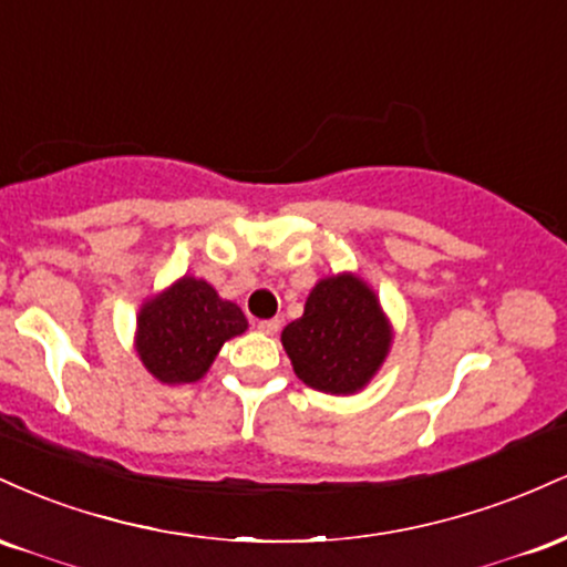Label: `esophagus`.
<instances>
[{"mask_svg": "<svg viewBox=\"0 0 567 567\" xmlns=\"http://www.w3.org/2000/svg\"><path fill=\"white\" fill-rule=\"evenodd\" d=\"M279 324H282V322H279L277 317H275V320H261V322H258V330H261V333H266V336H275L279 330Z\"/></svg>", "mask_w": 567, "mask_h": 567, "instance_id": "obj_1", "label": "esophagus"}]
</instances>
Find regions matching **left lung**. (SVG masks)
<instances>
[{"mask_svg": "<svg viewBox=\"0 0 567 567\" xmlns=\"http://www.w3.org/2000/svg\"><path fill=\"white\" fill-rule=\"evenodd\" d=\"M392 341L379 296L351 271L322 277L306 298L303 315L282 330L298 379L336 396L362 392L386 362Z\"/></svg>", "mask_w": 567, "mask_h": 567, "instance_id": "8db88e82", "label": "left lung"}]
</instances>
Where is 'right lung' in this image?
Listing matches in <instances>:
<instances>
[{
    "instance_id": "obj_1",
    "label": "right lung",
    "mask_w": 567,
    "mask_h": 567,
    "mask_svg": "<svg viewBox=\"0 0 567 567\" xmlns=\"http://www.w3.org/2000/svg\"><path fill=\"white\" fill-rule=\"evenodd\" d=\"M247 320L205 279L184 275L141 303L135 351L162 383H194L216 362L220 347L243 336Z\"/></svg>"
}]
</instances>
